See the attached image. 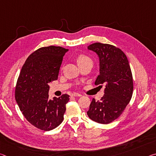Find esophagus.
I'll return each mask as SVG.
<instances>
[{
  "instance_id": "esophagus-1",
  "label": "esophagus",
  "mask_w": 156,
  "mask_h": 156,
  "mask_svg": "<svg viewBox=\"0 0 156 156\" xmlns=\"http://www.w3.org/2000/svg\"><path fill=\"white\" fill-rule=\"evenodd\" d=\"M81 96H82V95L80 94H78V93H73V94H72V96H74V97H80Z\"/></svg>"
}]
</instances>
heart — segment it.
<instances>
[{"mask_svg": "<svg viewBox=\"0 0 156 156\" xmlns=\"http://www.w3.org/2000/svg\"><path fill=\"white\" fill-rule=\"evenodd\" d=\"M75 59L78 65H83L87 62H92V60L90 58L84 54H79L76 55Z\"/></svg>", "mask_w": 156, "mask_h": 156, "instance_id": "obj_1", "label": "heart"}]
</instances>
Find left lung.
Returning <instances> with one entry per match:
<instances>
[{
  "label": "left lung",
  "instance_id": "left-lung-1",
  "mask_svg": "<svg viewBox=\"0 0 156 156\" xmlns=\"http://www.w3.org/2000/svg\"><path fill=\"white\" fill-rule=\"evenodd\" d=\"M88 49L100 58V74L95 84H105L106 88L100 100L93 98L87 113L95 122L109 124L120 117L131 99L133 83L130 65L125 53L112 44L95 43Z\"/></svg>",
  "mask_w": 156,
  "mask_h": 156
}]
</instances>
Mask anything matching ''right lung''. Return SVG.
Wrapping results in <instances>:
<instances>
[{
    "label": "right lung",
    "instance_id": "add662e5",
    "mask_svg": "<svg viewBox=\"0 0 156 156\" xmlns=\"http://www.w3.org/2000/svg\"><path fill=\"white\" fill-rule=\"evenodd\" d=\"M67 49L51 45L31 54L21 69L15 89V98L29 122L43 131H50L63 121L69 96L49 98L48 83L58 79Z\"/></svg>",
    "mask_w": 156,
    "mask_h": 156
}]
</instances>
